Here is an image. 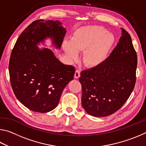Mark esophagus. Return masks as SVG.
I'll return each mask as SVG.
<instances>
[{"mask_svg":"<svg viewBox=\"0 0 146 146\" xmlns=\"http://www.w3.org/2000/svg\"><path fill=\"white\" fill-rule=\"evenodd\" d=\"M80 71L78 70H76L74 77H75V78H78L79 77H80Z\"/></svg>","mask_w":146,"mask_h":146,"instance_id":"esophagus-1","label":"esophagus"}]
</instances>
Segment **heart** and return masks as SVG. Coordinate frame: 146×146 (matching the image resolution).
<instances>
[{
    "mask_svg": "<svg viewBox=\"0 0 146 146\" xmlns=\"http://www.w3.org/2000/svg\"><path fill=\"white\" fill-rule=\"evenodd\" d=\"M115 42L111 33L101 26H89L77 29L71 40H64L62 48L71 60L78 58V51H84L83 62L86 66L95 67L105 60Z\"/></svg>",
    "mask_w": 146,
    "mask_h": 146,
    "instance_id": "1",
    "label": "heart"
}]
</instances>
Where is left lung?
I'll list each match as a JSON object with an SVG mask.
<instances>
[{
  "mask_svg": "<svg viewBox=\"0 0 146 146\" xmlns=\"http://www.w3.org/2000/svg\"><path fill=\"white\" fill-rule=\"evenodd\" d=\"M137 66L131 37L122 28L119 42L110 55L99 65L80 73L82 106L86 112L103 117L119 110L134 89Z\"/></svg>",
  "mask_w": 146,
  "mask_h": 146,
  "instance_id": "1",
  "label": "left lung"
}]
</instances>
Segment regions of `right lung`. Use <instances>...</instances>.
Returning a JSON list of instances; mask_svg holds the SVG:
<instances>
[{"mask_svg":"<svg viewBox=\"0 0 146 146\" xmlns=\"http://www.w3.org/2000/svg\"><path fill=\"white\" fill-rule=\"evenodd\" d=\"M66 33L58 21L37 20L24 29L12 50L9 63L11 85L16 97L33 111L47 113L57 106L75 69L65 65L51 49L38 48L47 38L60 49Z\"/></svg>","mask_w":146,"mask_h":146,"instance_id":"add662e5","label":"right lung"}]
</instances>
